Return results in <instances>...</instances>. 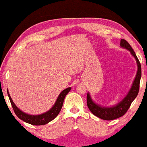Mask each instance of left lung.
Returning <instances> with one entry per match:
<instances>
[{
	"label": "left lung",
	"instance_id": "left-lung-1",
	"mask_svg": "<svg viewBox=\"0 0 147 147\" xmlns=\"http://www.w3.org/2000/svg\"><path fill=\"white\" fill-rule=\"evenodd\" d=\"M120 46L128 50L131 53V55L135 58L136 63H137V73H136V77L132 83L131 88L128 92L126 97L122 100L121 102L116 104V105L112 106V107H102L94 102L92 100L89 93L87 94V105L90 111L94 115L97 117L101 118L102 120H112L120 118L125 114L127 112L128 108H130L132 102L135 99L138 94L140 87V81L141 78V65H140V61L138 57H136L134 50L132 49L131 46L128 43L126 40L121 39L120 41Z\"/></svg>",
	"mask_w": 147,
	"mask_h": 147
}]
</instances>
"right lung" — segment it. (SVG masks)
<instances>
[{"label":"right lung","mask_w":147,"mask_h":147,"mask_svg":"<svg viewBox=\"0 0 147 147\" xmlns=\"http://www.w3.org/2000/svg\"><path fill=\"white\" fill-rule=\"evenodd\" d=\"M71 90V88H67L63 90L60 94L58 96L57 100H56L55 104H54L53 107L50 109L49 111L45 112V113L39 114V115H30V114H27L25 113V112H22L21 110L19 109L15 103L13 102V100L11 99V96L7 90L8 96H9L10 102L13 107L14 112L16 115L18 116V118L20 119L23 120L24 122L29 123L32 125H44V124H47L48 122H51V120H53L56 116L58 115V114L59 113L60 110H61L62 106H63L64 99L65 97L67 95L68 92Z\"/></svg>","instance_id":"right-lung-1"}]
</instances>
